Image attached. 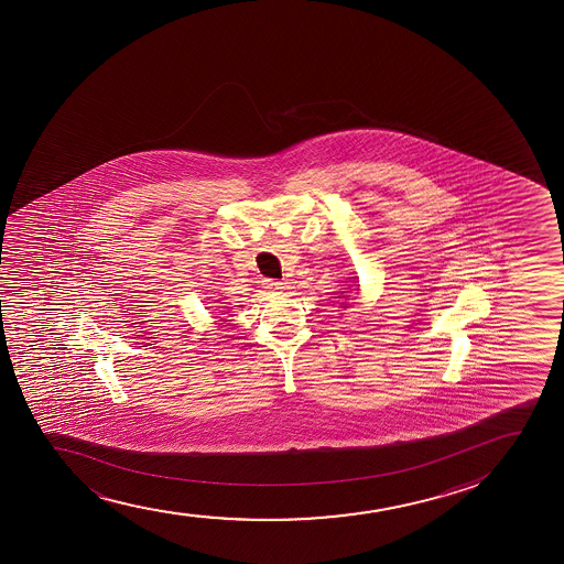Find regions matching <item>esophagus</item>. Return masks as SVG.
<instances>
[{
    "label": "esophagus",
    "instance_id": "34e87169",
    "mask_svg": "<svg viewBox=\"0 0 564 564\" xmlns=\"http://www.w3.org/2000/svg\"><path fill=\"white\" fill-rule=\"evenodd\" d=\"M265 285L269 292H282V288H284L282 282H274V280H267Z\"/></svg>",
    "mask_w": 564,
    "mask_h": 564
}]
</instances>
